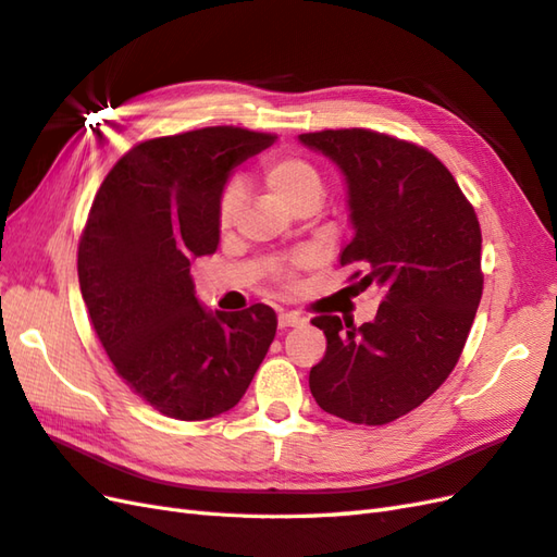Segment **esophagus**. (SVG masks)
Masks as SVG:
<instances>
[{
  "label": "esophagus",
  "instance_id": "34e87169",
  "mask_svg": "<svg viewBox=\"0 0 557 557\" xmlns=\"http://www.w3.org/2000/svg\"><path fill=\"white\" fill-rule=\"evenodd\" d=\"M306 320L298 315V312H280L277 315V324H280V330H287V326H298V324H304Z\"/></svg>",
  "mask_w": 557,
  "mask_h": 557
}]
</instances>
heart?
Segmentation results:
<instances>
[{
	"instance_id": "heart-1",
	"label": "heart",
	"mask_w": 557,
	"mask_h": 557,
	"mask_svg": "<svg viewBox=\"0 0 557 557\" xmlns=\"http://www.w3.org/2000/svg\"><path fill=\"white\" fill-rule=\"evenodd\" d=\"M263 181L280 202L294 209L301 202H318L324 195V181L318 166L298 154H273L261 166ZM245 205V188L239 181H227L219 197V225L231 227Z\"/></svg>"
}]
</instances>
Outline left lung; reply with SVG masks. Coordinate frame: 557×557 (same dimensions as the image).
<instances>
[{
  "instance_id": "obj_1",
  "label": "left lung",
  "mask_w": 557,
  "mask_h": 557,
  "mask_svg": "<svg viewBox=\"0 0 557 557\" xmlns=\"http://www.w3.org/2000/svg\"><path fill=\"white\" fill-rule=\"evenodd\" d=\"M298 140L344 174L355 235L341 265L362 268L360 284L383 289L376 318L362 326L312 320L326 352L310 369V393L338 419L391 423L459 362L482 296L480 223L449 169L414 143L367 129Z\"/></svg>"
}]
</instances>
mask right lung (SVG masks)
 Segmentation results:
<instances>
[{
  "label": "right lung",
  "instance_id": "obj_1",
  "mask_svg": "<svg viewBox=\"0 0 557 557\" xmlns=\"http://www.w3.org/2000/svg\"><path fill=\"white\" fill-rule=\"evenodd\" d=\"M275 138L237 126L152 138L96 193L77 253L82 298L117 374L169 419L233 409L275 338L273 308L211 312L190 277V263L219 247L233 169Z\"/></svg>",
  "mask_w": 557,
  "mask_h": 557
}]
</instances>
